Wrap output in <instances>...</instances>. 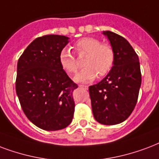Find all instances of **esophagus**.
<instances>
[{"label": "esophagus", "instance_id": "34e87169", "mask_svg": "<svg viewBox=\"0 0 159 159\" xmlns=\"http://www.w3.org/2000/svg\"><path fill=\"white\" fill-rule=\"evenodd\" d=\"M79 88H83V89H85V90H88V86H85V85H80Z\"/></svg>", "mask_w": 159, "mask_h": 159}]
</instances>
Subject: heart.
Returning a JSON list of instances; mask_svg holds the SVG:
<instances>
[{"label":"heart","mask_w":159,"mask_h":159,"mask_svg":"<svg viewBox=\"0 0 159 159\" xmlns=\"http://www.w3.org/2000/svg\"><path fill=\"white\" fill-rule=\"evenodd\" d=\"M74 48L79 56H85L82 66H85L74 77L78 83L93 82L98 77H104L111 71L114 64V52L107 44H101L95 38L86 37L79 40ZM59 62L61 68L69 75L74 74L78 69L77 62L70 52L68 48L61 51Z\"/></svg>","instance_id":"obj_1"}]
</instances>
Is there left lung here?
I'll use <instances>...</instances> for the list:
<instances>
[{"label":"left lung","mask_w":159,"mask_h":159,"mask_svg":"<svg viewBox=\"0 0 159 159\" xmlns=\"http://www.w3.org/2000/svg\"><path fill=\"white\" fill-rule=\"evenodd\" d=\"M114 52V64L101 82L89 87L94 118L104 125H115L128 118L136 106L142 77L139 57L127 40L103 31Z\"/></svg>","instance_id":"left-lung-1"}]
</instances>
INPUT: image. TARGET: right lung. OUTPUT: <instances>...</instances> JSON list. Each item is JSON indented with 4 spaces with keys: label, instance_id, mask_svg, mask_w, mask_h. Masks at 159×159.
Wrapping results in <instances>:
<instances>
[{
    "label": "right lung",
    "instance_id": "right-lung-1",
    "mask_svg": "<svg viewBox=\"0 0 159 159\" xmlns=\"http://www.w3.org/2000/svg\"><path fill=\"white\" fill-rule=\"evenodd\" d=\"M69 37L47 35L31 42L17 62L16 92L23 112L36 127L47 131L63 129L71 123L77 85L59 62Z\"/></svg>",
    "mask_w": 159,
    "mask_h": 159
}]
</instances>
